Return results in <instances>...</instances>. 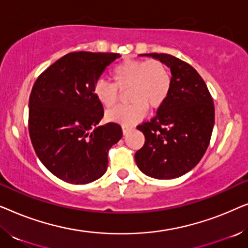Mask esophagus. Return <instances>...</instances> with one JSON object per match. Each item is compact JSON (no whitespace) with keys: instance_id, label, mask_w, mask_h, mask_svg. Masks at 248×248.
<instances>
[{"instance_id":"1","label":"esophagus","mask_w":248,"mask_h":248,"mask_svg":"<svg viewBox=\"0 0 248 248\" xmlns=\"http://www.w3.org/2000/svg\"><path fill=\"white\" fill-rule=\"evenodd\" d=\"M132 126H125V125H123V126H122V131H123V134H126L128 131H131L132 130Z\"/></svg>"}]
</instances>
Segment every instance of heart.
Here are the masks:
<instances>
[{"instance_id":"b5f03b06","label":"heart","mask_w":248,"mask_h":248,"mask_svg":"<svg viewBox=\"0 0 248 248\" xmlns=\"http://www.w3.org/2000/svg\"><path fill=\"white\" fill-rule=\"evenodd\" d=\"M113 84L98 81L93 94L105 108H113L118 101V91L127 89L125 99L128 103L109 110L107 120L131 126L151 109L160 107L167 99L171 87L170 72L158 60H124L110 71Z\"/></svg>"}]
</instances>
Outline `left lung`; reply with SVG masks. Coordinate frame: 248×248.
Returning <instances> with one entry per match:
<instances>
[{"label":"left lung","instance_id":"obj_1","mask_svg":"<svg viewBox=\"0 0 248 248\" xmlns=\"http://www.w3.org/2000/svg\"><path fill=\"white\" fill-rule=\"evenodd\" d=\"M145 56L170 69L171 87L157 115L138 126L145 141L135 152V161L150 177L177 178L194 168L205 154L215 125V105L204 80L188 63L169 54Z\"/></svg>","mask_w":248,"mask_h":248}]
</instances>
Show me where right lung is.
Listing matches in <instances>:
<instances>
[{
	"instance_id": "right-lung-1",
	"label": "right lung",
	"mask_w": 248,
	"mask_h": 248,
	"mask_svg": "<svg viewBox=\"0 0 248 248\" xmlns=\"http://www.w3.org/2000/svg\"><path fill=\"white\" fill-rule=\"evenodd\" d=\"M115 53H69L37 78L29 97L28 128L37 157L62 181L88 184L107 170L108 150L121 140L117 123L98 126L104 108L94 84Z\"/></svg>"
}]
</instances>
